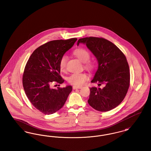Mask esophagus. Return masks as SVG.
Returning <instances> with one entry per match:
<instances>
[{
  "mask_svg": "<svg viewBox=\"0 0 151 151\" xmlns=\"http://www.w3.org/2000/svg\"><path fill=\"white\" fill-rule=\"evenodd\" d=\"M82 88L81 86H73L72 88L73 89H81Z\"/></svg>",
  "mask_w": 151,
  "mask_h": 151,
  "instance_id": "34e87169",
  "label": "esophagus"
}]
</instances>
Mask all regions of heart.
Returning <instances> with one entry per match:
<instances>
[{"label": "heart", "instance_id": "heart-1", "mask_svg": "<svg viewBox=\"0 0 151 151\" xmlns=\"http://www.w3.org/2000/svg\"><path fill=\"white\" fill-rule=\"evenodd\" d=\"M73 54L84 63V68L88 71H92L94 69L93 63L89 60L91 54L89 52L85 49L79 48L73 51ZM68 58L67 55H63L59 60V68L62 71L65 70ZM88 79V76L86 73L75 72L71 74L67 78V81L75 86H80L83 85Z\"/></svg>", "mask_w": 151, "mask_h": 151}]
</instances>
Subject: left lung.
Instances as JSON below:
<instances>
[{
  "instance_id": "obj_1",
  "label": "left lung",
  "mask_w": 151,
  "mask_h": 151,
  "mask_svg": "<svg viewBox=\"0 0 151 151\" xmlns=\"http://www.w3.org/2000/svg\"><path fill=\"white\" fill-rule=\"evenodd\" d=\"M80 43L86 44L99 63L91 83L105 84L103 88H90L88 102L96 110H111L122 102L129 88L130 73L127 59L116 45L104 38H83L77 45Z\"/></svg>"
}]
</instances>
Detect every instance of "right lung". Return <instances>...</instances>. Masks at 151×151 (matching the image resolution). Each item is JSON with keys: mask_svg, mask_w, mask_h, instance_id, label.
I'll list each match as a JSON object with an SVG mask.
<instances>
[{"mask_svg": "<svg viewBox=\"0 0 151 151\" xmlns=\"http://www.w3.org/2000/svg\"><path fill=\"white\" fill-rule=\"evenodd\" d=\"M78 39L51 41L37 48L29 58L22 75V85L32 104L45 114H51L63 106L72 91L71 86L51 88L62 84L59 60ZM59 84V86H60Z\"/></svg>", "mask_w": 151, "mask_h": 151, "instance_id": "add662e5", "label": "right lung"}]
</instances>
